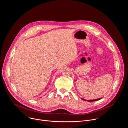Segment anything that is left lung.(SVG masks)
I'll use <instances>...</instances> for the list:
<instances>
[{
	"label": "left lung",
	"instance_id": "obj_1",
	"mask_svg": "<svg viewBox=\"0 0 128 128\" xmlns=\"http://www.w3.org/2000/svg\"><path fill=\"white\" fill-rule=\"evenodd\" d=\"M101 98H99V99H94V100H88L87 101H88V102H92V101H97V100H100ZM82 99L83 100H84V101H86V99H82Z\"/></svg>",
	"mask_w": 128,
	"mask_h": 128
}]
</instances>
